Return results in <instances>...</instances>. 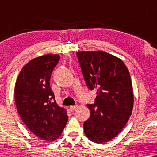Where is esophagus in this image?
Returning a JSON list of instances; mask_svg holds the SVG:
<instances>
[{"mask_svg": "<svg viewBox=\"0 0 157 157\" xmlns=\"http://www.w3.org/2000/svg\"><path fill=\"white\" fill-rule=\"evenodd\" d=\"M76 108H77V106H71L69 107V109L71 111H74Z\"/></svg>", "mask_w": 157, "mask_h": 157, "instance_id": "esophagus-1", "label": "esophagus"}]
</instances>
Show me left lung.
I'll return each mask as SVG.
<instances>
[{
  "label": "left lung",
  "instance_id": "obj_1",
  "mask_svg": "<svg viewBox=\"0 0 157 157\" xmlns=\"http://www.w3.org/2000/svg\"><path fill=\"white\" fill-rule=\"evenodd\" d=\"M76 55L88 88L97 89L94 104H87L91 115L83 124L84 133L93 142H106L121 132L132 114L129 72L121 59L104 51H78Z\"/></svg>",
  "mask_w": 157,
  "mask_h": 157
}]
</instances>
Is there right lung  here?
Returning a JSON list of instances; mask_svg holds the SVG:
<instances>
[{
	"instance_id": "obj_1",
	"label": "right lung",
	"mask_w": 157,
	"mask_h": 157,
	"mask_svg": "<svg viewBox=\"0 0 157 157\" xmlns=\"http://www.w3.org/2000/svg\"><path fill=\"white\" fill-rule=\"evenodd\" d=\"M59 55L47 54L30 61L21 69L15 86V102L21 119L31 132L45 141H55L68 121L50 86Z\"/></svg>"
}]
</instances>
